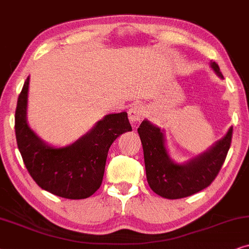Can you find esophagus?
Segmentation results:
<instances>
[{"instance_id":"esophagus-1","label":"esophagus","mask_w":249,"mask_h":249,"mask_svg":"<svg viewBox=\"0 0 249 249\" xmlns=\"http://www.w3.org/2000/svg\"><path fill=\"white\" fill-rule=\"evenodd\" d=\"M145 115L143 106L141 105H133L132 107L128 109V118H130L131 123L140 122L143 116Z\"/></svg>"}]
</instances>
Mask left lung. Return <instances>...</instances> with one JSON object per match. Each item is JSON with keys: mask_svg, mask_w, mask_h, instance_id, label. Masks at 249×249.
<instances>
[{"mask_svg": "<svg viewBox=\"0 0 249 249\" xmlns=\"http://www.w3.org/2000/svg\"><path fill=\"white\" fill-rule=\"evenodd\" d=\"M215 74L223 78L220 67L212 61ZM143 147L145 174L151 190L167 199H180L207 188L220 172L230 149L232 127L220 141L184 164L175 163L165 145L164 131L143 121L138 128Z\"/></svg>", "mask_w": 249, "mask_h": 249, "instance_id": "obj_1", "label": "left lung"}]
</instances>
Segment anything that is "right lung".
Segmentation results:
<instances>
[{"label": "right lung", "mask_w": 249, "mask_h": 249, "mask_svg": "<svg viewBox=\"0 0 249 249\" xmlns=\"http://www.w3.org/2000/svg\"><path fill=\"white\" fill-rule=\"evenodd\" d=\"M29 77L17 102L15 130L18 149L36 183L55 196L84 199L100 188L112 142L132 131L127 112L109 114L90 132L67 147H52L41 140L27 123Z\"/></svg>", "instance_id": "add662e5"}]
</instances>
